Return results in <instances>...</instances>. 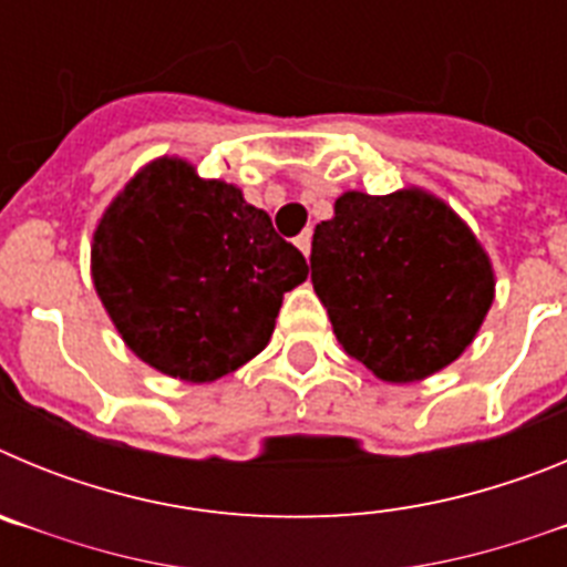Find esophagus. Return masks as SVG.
<instances>
[{
    "label": "esophagus",
    "instance_id": "obj_1",
    "mask_svg": "<svg viewBox=\"0 0 567 567\" xmlns=\"http://www.w3.org/2000/svg\"><path fill=\"white\" fill-rule=\"evenodd\" d=\"M295 247H298L300 252L309 258V252H312V233H309V229H307V233H300L298 238H295Z\"/></svg>",
    "mask_w": 567,
    "mask_h": 567
}]
</instances>
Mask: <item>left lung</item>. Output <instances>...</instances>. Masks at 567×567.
<instances>
[{"label":"left lung","instance_id":"obj_1","mask_svg":"<svg viewBox=\"0 0 567 567\" xmlns=\"http://www.w3.org/2000/svg\"><path fill=\"white\" fill-rule=\"evenodd\" d=\"M312 287L349 358L389 383L465 352L494 300V269L452 207L423 189L343 193L312 238Z\"/></svg>","mask_w":567,"mask_h":567}]
</instances>
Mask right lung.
<instances>
[{
  "mask_svg": "<svg viewBox=\"0 0 567 567\" xmlns=\"http://www.w3.org/2000/svg\"><path fill=\"white\" fill-rule=\"evenodd\" d=\"M307 272L264 209L182 158L147 164L93 235V284L124 343L189 383L252 360Z\"/></svg>",
  "mask_w": 567,
  "mask_h": 567,
  "instance_id": "1",
  "label": "right lung"
}]
</instances>
